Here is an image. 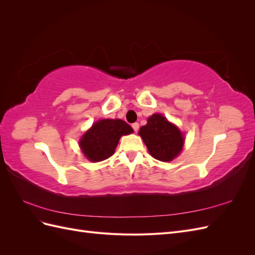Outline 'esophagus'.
Segmentation results:
<instances>
[{
	"mask_svg": "<svg viewBox=\"0 0 255 255\" xmlns=\"http://www.w3.org/2000/svg\"><path fill=\"white\" fill-rule=\"evenodd\" d=\"M132 128H133V129L135 130V132H137V130L139 129V123H137V122L133 123V125H132Z\"/></svg>",
	"mask_w": 255,
	"mask_h": 255,
	"instance_id": "obj_1",
	"label": "esophagus"
}]
</instances>
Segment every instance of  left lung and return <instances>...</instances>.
<instances>
[{
  "mask_svg": "<svg viewBox=\"0 0 255 255\" xmlns=\"http://www.w3.org/2000/svg\"><path fill=\"white\" fill-rule=\"evenodd\" d=\"M138 134L151 155L160 161L173 160L183 149L182 132L160 114H153L149 117L146 125L140 128Z\"/></svg>",
  "mask_w": 255,
  "mask_h": 255,
  "instance_id": "8db88e82",
  "label": "left lung"
}]
</instances>
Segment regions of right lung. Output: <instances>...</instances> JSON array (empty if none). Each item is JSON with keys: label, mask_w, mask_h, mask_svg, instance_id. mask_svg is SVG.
Instances as JSON below:
<instances>
[{"label": "right lung", "mask_w": 255, "mask_h": 255, "mask_svg": "<svg viewBox=\"0 0 255 255\" xmlns=\"http://www.w3.org/2000/svg\"><path fill=\"white\" fill-rule=\"evenodd\" d=\"M133 133V128L120 119H102L92 125L79 141L85 157L92 163L111 157L120 137Z\"/></svg>", "instance_id": "add662e5"}]
</instances>
